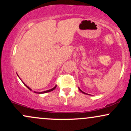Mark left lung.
Returning a JSON list of instances; mask_svg holds the SVG:
<instances>
[{
    "instance_id": "left-lung-1",
    "label": "left lung",
    "mask_w": 131,
    "mask_h": 131,
    "mask_svg": "<svg viewBox=\"0 0 131 131\" xmlns=\"http://www.w3.org/2000/svg\"><path fill=\"white\" fill-rule=\"evenodd\" d=\"M78 89H79V91H80L81 92H82V93H83V94H86V93L82 91H81V90L80 89V88H78ZM88 95H89V94H88Z\"/></svg>"
}]
</instances>
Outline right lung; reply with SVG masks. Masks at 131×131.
<instances>
[{
    "label": "right lung",
    "instance_id": "obj_1",
    "mask_svg": "<svg viewBox=\"0 0 131 131\" xmlns=\"http://www.w3.org/2000/svg\"><path fill=\"white\" fill-rule=\"evenodd\" d=\"M17 75H18V74H17ZM18 77H19V76H18ZM19 79H20V78H19ZM22 82H23V81H22ZM23 83L24 84H25V86L26 87V88H28V89H29V90H31V91H32V89H31L29 87H28V85H27L26 84H25V83H24L23 82ZM56 87H57V85H55V86L54 87V88H52V89H51L47 90V91H43V92H35V91H34V92H35V93H37V94H45V93H47V92H51V91H53V90L55 89V88H56Z\"/></svg>",
    "mask_w": 131,
    "mask_h": 131
}]
</instances>
